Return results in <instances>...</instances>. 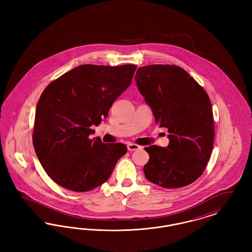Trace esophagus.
Masks as SVG:
<instances>
[{
    "instance_id": "1",
    "label": "esophagus",
    "mask_w": 252,
    "mask_h": 252,
    "mask_svg": "<svg viewBox=\"0 0 252 252\" xmlns=\"http://www.w3.org/2000/svg\"><path fill=\"white\" fill-rule=\"evenodd\" d=\"M141 148H142V146H140V145H138V144H132V143L127 144V149H128V151H134V150L141 149Z\"/></svg>"
}]
</instances>
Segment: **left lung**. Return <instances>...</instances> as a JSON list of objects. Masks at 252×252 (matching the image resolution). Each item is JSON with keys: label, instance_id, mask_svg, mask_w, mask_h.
<instances>
[{"label": "left lung", "instance_id": "obj_1", "mask_svg": "<svg viewBox=\"0 0 252 252\" xmlns=\"http://www.w3.org/2000/svg\"><path fill=\"white\" fill-rule=\"evenodd\" d=\"M139 92L159 127L168 129L167 147L150 145L145 178L163 188H180L203 173L214 146L212 103L192 76L176 65H148L135 74Z\"/></svg>", "mask_w": 252, "mask_h": 252}]
</instances>
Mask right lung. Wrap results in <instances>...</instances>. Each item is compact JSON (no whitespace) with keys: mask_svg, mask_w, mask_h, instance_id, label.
I'll list each match as a JSON object with an SVG mask.
<instances>
[{"mask_svg":"<svg viewBox=\"0 0 252 252\" xmlns=\"http://www.w3.org/2000/svg\"><path fill=\"white\" fill-rule=\"evenodd\" d=\"M137 66L81 65L47 86L36 108L33 144L49 177L74 192L106 182L126 144L90 139L113 102L131 83Z\"/></svg>","mask_w":252,"mask_h":252,"instance_id":"add662e5","label":"right lung"}]
</instances>
